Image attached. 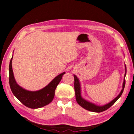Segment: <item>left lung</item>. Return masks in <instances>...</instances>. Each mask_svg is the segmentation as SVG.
I'll list each match as a JSON object with an SVG mask.
<instances>
[{
  "instance_id": "obj_1",
  "label": "left lung",
  "mask_w": 134,
  "mask_h": 134,
  "mask_svg": "<svg viewBox=\"0 0 134 134\" xmlns=\"http://www.w3.org/2000/svg\"><path fill=\"white\" fill-rule=\"evenodd\" d=\"M126 74V66L125 65V74L124 76V82L123 85H122V89L121 90V92L120 94H118V96L114 98L113 100H112L111 102H109V103L107 104H105L104 105H97L96 104H94L93 103H91L89 101H87L85 99H84L81 95V86H80V82L79 79L75 75H74V79H75V82H74V88L75 90V95H76V100L77 101L78 104L82 107V108L85 109L86 110H88L89 111L91 112H102L103 111H104V110L108 109L109 108H110L112 105H113L118 99L120 98L121 95L123 93L125 86V76Z\"/></svg>"
}]
</instances>
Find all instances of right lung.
<instances>
[{
    "label": "right lung",
    "mask_w": 134,
    "mask_h": 134,
    "mask_svg": "<svg viewBox=\"0 0 134 134\" xmlns=\"http://www.w3.org/2000/svg\"><path fill=\"white\" fill-rule=\"evenodd\" d=\"M12 58L13 57L10 59L9 66V82L10 89L14 96L23 104L30 108H39L49 104L54 97L55 90L65 72L56 76L42 89L35 91H29L19 86L15 80L12 66Z\"/></svg>",
    "instance_id": "1"
}]
</instances>
